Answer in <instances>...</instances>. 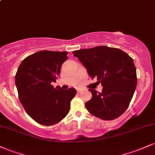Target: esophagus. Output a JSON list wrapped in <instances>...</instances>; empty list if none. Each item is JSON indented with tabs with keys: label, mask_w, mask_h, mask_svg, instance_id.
<instances>
[{
	"label": "esophagus",
	"mask_w": 155,
	"mask_h": 155,
	"mask_svg": "<svg viewBox=\"0 0 155 155\" xmlns=\"http://www.w3.org/2000/svg\"><path fill=\"white\" fill-rule=\"evenodd\" d=\"M81 91H82V89H79V90H77L78 93H81Z\"/></svg>",
	"instance_id": "1"
}]
</instances>
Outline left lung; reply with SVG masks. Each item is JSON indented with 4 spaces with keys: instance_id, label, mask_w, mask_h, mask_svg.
<instances>
[{
    "instance_id": "1",
    "label": "left lung",
    "mask_w": 155,
    "mask_h": 155,
    "mask_svg": "<svg viewBox=\"0 0 155 155\" xmlns=\"http://www.w3.org/2000/svg\"><path fill=\"white\" fill-rule=\"evenodd\" d=\"M73 54L92 79L96 78V83L103 86L101 93L89 87L92 98L85 103L88 112L103 120H113L121 115L137 85L133 59L120 49L107 46L81 49Z\"/></svg>"
}]
</instances>
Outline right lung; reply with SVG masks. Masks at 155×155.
Here are the masks:
<instances>
[{
  "label": "right lung",
  "instance_id": "1",
  "mask_svg": "<svg viewBox=\"0 0 155 155\" xmlns=\"http://www.w3.org/2000/svg\"><path fill=\"white\" fill-rule=\"evenodd\" d=\"M67 55L66 51L35 53L22 61L15 75L20 102L27 114L40 124L51 126L62 120L76 94L74 88L62 90L51 84L59 77Z\"/></svg>",
  "mask_w": 155,
  "mask_h": 155
}]
</instances>
